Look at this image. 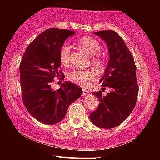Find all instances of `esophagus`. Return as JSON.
I'll return each mask as SVG.
<instances>
[{"instance_id": "1", "label": "esophagus", "mask_w": 160, "mask_h": 160, "mask_svg": "<svg viewBox=\"0 0 160 160\" xmlns=\"http://www.w3.org/2000/svg\"><path fill=\"white\" fill-rule=\"evenodd\" d=\"M89 92L87 90V89H82V95H83V96H85V95H87L88 94H89Z\"/></svg>"}]
</instances>
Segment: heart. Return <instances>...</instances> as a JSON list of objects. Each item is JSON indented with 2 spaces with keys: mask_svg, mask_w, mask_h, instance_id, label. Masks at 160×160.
Instances as JSON below:
<instances>
[{
  "mask_svg": "<svg viewBox=\"0 0 160 160\" xmlns=\"http://www.w3.org/2000/svg\"><path fill=\"white\" fill-rule=\"evenodd\" d=\"M79 45L89 56H93L92 62L95 68L98 70L103 68L104 66L103 58L99 56H94L101 51V45L98 40L89 37H85L79 40ZM70 54L71 47L68 43H65L61 47L59 51V59L62 65H65L68 64ZM93 78L94 74L90 70H74L68 74V79L70 81L82 86H87L89 82Z\"/></svg>",
  "mask_w": 160,
  "mask_h": 160,
  "instance_id": "heart-1",
  "label": "heart"
}]
</instances>
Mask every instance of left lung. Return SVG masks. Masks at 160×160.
Instances as JSON below:
<instances>
[{
	"label": "left lung",
	"mask_w": 160,
	"mask_h": 160,
	"mask_svg": "<svg viewBox=\"0 0 160 160\" xmlns=\"http://www.w3.org/2000/svg\"><path fill=\"white\" fill-rule=\"evenodd\" d=\"M107 44L109 61L99 82L111 89L103 96L102 91L92 92L98 98L99 105L90 113V120L96 126L112 128L122 123L135 108L138 94L136 66L131 52L122 38L112 30L94 33Z\"/></svg>",
	"instance_id": "left-lung-1"
}]
</instances>
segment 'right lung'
Instances as JSON below:
<instances>
[{
  "mask_svg": "<svg viewBox=\"0 0 160 160\" xmlns=\"http://www.w3.org/2000/svg\"><path fill=\"white\" fill-rule=\"evenodd\" d=\"M73 31L49 28L34 39L24 53L19 65L20 83L25 108L40 122L53 125L65 117L68 108L81 96L80 86L65 81L58 90L51 82L59 76V51Z\"/></svg>",
  "mask_w": 160,
  "mask_h": 160,
  "instance_id": "right-lung-1",
  "label": "right lung"
}]
</instances>
